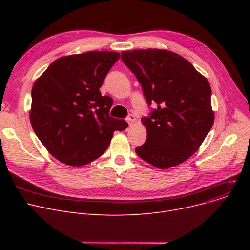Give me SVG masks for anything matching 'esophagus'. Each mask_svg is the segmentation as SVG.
<instances>
[{"label": "esophagus", "instance_id": "34e87169", "mask_svg": "<svg viewBox=\"0 0 250 250\" xmlns=\"http://www.w3.org/2000/svg\"><path fill=\"white\" fill-rule=\"evenodd\" d=\"M126 121L129 124V125H133L137 122V118H136V116L134 114H129L127 116V118H126Z\"/></svg>", "mask_w": 250, "mask_h": 250}]
</instances>
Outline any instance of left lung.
I'll return each mask as SVG.
<instances>
[{
  "mask_svg": "<svg viewBox=\"0 0 250 250\" xmlns=\"http://www.w3.org/2000/svg\"><path fill=\"white\" fill-rule=\"evenodd\" d=\"M122 59L141 83L149 105L157 104L149 117L141 120L147 140L136 153L159 169L187 161L199 150L215 120L207 78L167 49L126 50Z\"/></svg>",
  "mask_w": 250,
  "mask_h": 250,
  "instance_id": "left-lung-1",
  "label": "left lung"
}]
</instances>
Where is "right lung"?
Listing matches in <instances>:
<instances>
[{
    "mask_svg": "<svg viewBox=\"0 0 250 250\" xmlns=\"http://www.w3.org/2000/svg\"><path fill=\"white\" fill-rule=\"evenodd\" d=\"M116 51H87L59 58L36 79L29 111L32 128L49 154L63 164L83 166L100 157L115 130L128 124L109 116L112 99L100 87Z\"/></svg>",
    "mask_w": 250,
    "mask_h": 250,
    "instance_id": "obj_1",
    "label": "right lung"
}]
</instances>
